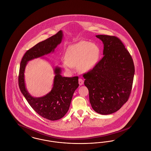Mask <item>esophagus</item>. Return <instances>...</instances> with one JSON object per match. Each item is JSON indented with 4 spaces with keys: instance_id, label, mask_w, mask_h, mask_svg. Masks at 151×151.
<instances>
[{
    "instance_id": "esophagus-1",
    "label": "esophagus",
    "mask_w": 151,
    "mask_h": 151,
    "mask_svg": "<svg viewBox=\"0 0 151 151\" xmlns=\"http://www.w3.org/2000/svg\"><path fill=\"white\" fill-rule=\"evenodd\" d=\"M79 84L80 86H82L84 84V80L83 79H79Z\"/></svg>"
}]
</instances>
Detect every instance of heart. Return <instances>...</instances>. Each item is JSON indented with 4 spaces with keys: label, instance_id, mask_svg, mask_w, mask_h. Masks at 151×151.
<instances>
[{
    "label": "heart",
    "instance_id": "1",
    "mask_svg": "<svg viewBox=\"0 0 151 151\" xmlns=\"http://www.w3.org/2000/svg\"><path fill=\"white\" fill-rule=\"evenodd\" d=\"M100 55V49L97 44L81 41L67 48L62 65L67 71H72L73 65H77L80 71L89 72L97 64Z\"/></svg>",
    "mask_w": 151,
    "mask_h": 151
}]
</instances>
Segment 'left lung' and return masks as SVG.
Wrapping results in <instances>:
<instances>
[{
	"label": "left lung",
	"instance_id": "8db88e82",
	"mask_svg": "<svg viewBox=\"0 0 151 151\" xmlns=\"http://www.w3.org/2000/svg\"><path fill=\"white\" fill-rule=\"evenodd\" d=\"M102 41L104 57L83 75L92 108L108 115L120 109L131 93L135 67L132 58L122 41L115 36L97 35Z\"/></svg>",
	"mask_w": 151,
	"mask_h": 151
}]
</instances>
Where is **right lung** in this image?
<instances>
[{
    "mask_svg": "<svg viewBox=\"0 0 151 151\" xmlns=\"http://www.w3.org/2000/svg\"><path fill=\"white\" fill-rule=\"evenodd\" d=\"M63 37V32L60 30L56 35L37 43L25 52L20 67L19 86L22 94L37 114L50 121L63 118L68 111L73 93L79 86L78 76L63 77L61 75V68L57 66L54 69L55 76L50 92L42 97H35L29 93L26 88L24 72L29 61L54 52L61 43Z\"/></svg>",
    "mask_w": 151,
    "mask_h": 151,
    "instance_id": "add662e5",
    "label": "right lung"
}]
</instances>
